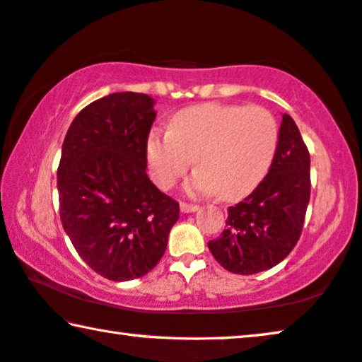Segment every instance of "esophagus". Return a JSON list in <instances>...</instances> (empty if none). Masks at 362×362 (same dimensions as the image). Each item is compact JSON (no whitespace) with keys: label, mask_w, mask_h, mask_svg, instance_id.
Returning <instances> with one entry per match:
<instances>
[{"label":"esophagus","mask_w":362,"mask_h":362,"mask_svg":"<svg viewBox=\"0 0 362 362\" xmlns=\"http://www.w3.org/2000/svg\"><path fill=\"white\" fill-rule=\"evenodd\" d=\"M198 209H199L198 204L185 203V202L180 203V211H182V213H195V211H198Z\"/></svg>","instance_id":"1"}]
</instances>
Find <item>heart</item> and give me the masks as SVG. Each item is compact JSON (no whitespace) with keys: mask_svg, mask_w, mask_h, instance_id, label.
<instances>
[{"mask_svg":"<svg viewBox=\"0 0 362 362\" xmlns=\"http://www.w3.org/2000/svg\"><path fill=\"white\" fill-rule=\"evenodd\" d=\"M276 146L278 123L263 107L203 104L177 113L170 132L151 133L146 156L160 188L174 185L195 159L199 170L188 192L237 199L265 177Z\"/></svg>","mask_w":362,"mask_h":362,"instance_id":"b5f03b06","label":"heart"}]
</instances>
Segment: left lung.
I'll return each mask as SVG.
<instances>
[{
  "mask_svg": "<svg viewBox=\"0 0 362 362\" xmlns=\"http://www.w3.org/2000/svg\"><path fill=\"white\" fill-rule=\"evenodd\" d=\"M310 199V154L299 128L283 115L268 174L249 197L229 206L226 228L208 242L221 267L255 274L276 267L298 244Z\"/></svg>",
  "mask_w": 362,
  "mask_h": 362,
  "instance_id": "obj_1",
  "label": "left lung"
}]
</instances>
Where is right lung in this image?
<instances>
[{
    "mask_svg": "<svg viewBox=\"0 0 362 362\" xmlns=\"http://www.w3.org/2000/svg\"><path fill=\"white\" fill-rule=\"evenodd\" d=\"M154 100L115 93L84 107L63 141L60 218L79 257L110 281L149 273L163 258L179 203L146 174Z\"/></svg>",
    "mask_w": 362,
    "mask_h": 362,
    "instance_id": "add662e5",
    "label": "right lung"
}]
</instances>
